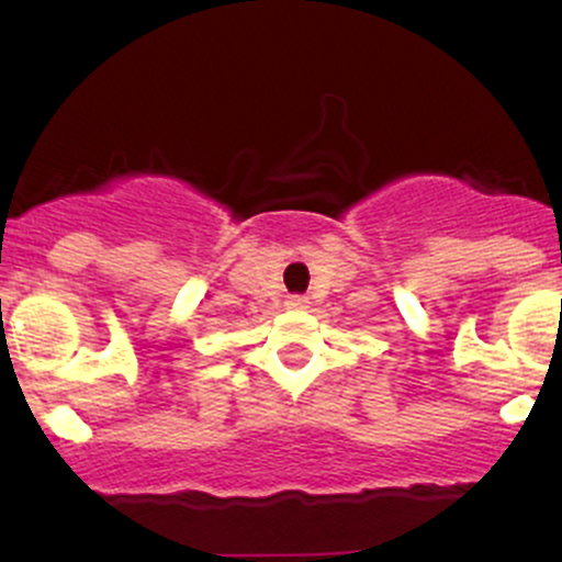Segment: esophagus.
<instances>
[{"label":"esophagus","instance_id":"34e87169","mask_svg":"<svg viewBox=\"0 0 562 562\" xmlns=\"http://www.w3.org/2000/svg\"><path fill=\"white\" fill-rule=\"evenodd\" d=\"M285 304H288V307H291V310H304V307H307V304H310V299H307V296H291Z\"/></svg>","mask_w":562,"mask_h":562}]
</instances>
